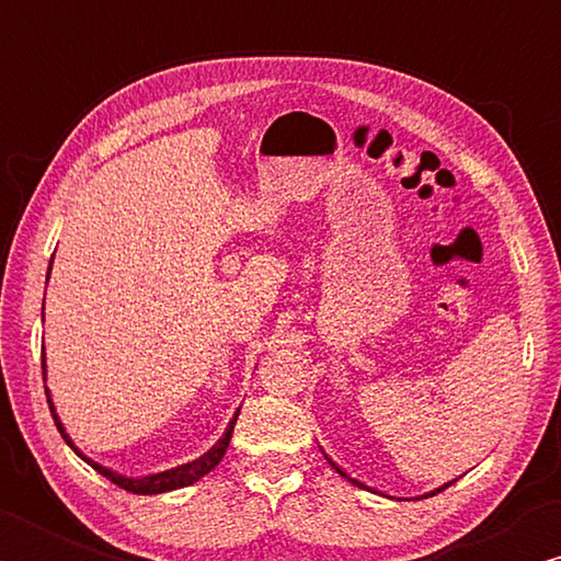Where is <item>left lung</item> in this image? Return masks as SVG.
I'll return each instance as SVG.
<instances>
[{
    "label": "left lung",
    "instance_id": "obj_1",
    "mask_svg": "<svg viewBox=\"0 0 561 561\" xmlns=\"http://www.w3.org/2000/svg\"><path fill=\"white\" fill-rule=\"evenodd\" d=\"M325 458H329V456H325ZM329 463H331V466H333V468H335V471H339V473H341V476H343V478H348V476H345V471H341V468H339V466H335V463H333V461H331V458H329ZM348 481H351V483H355V485H360V483H358V481H355V478H348ZM451 483H454V481H449V483H444V485H442V488H436V491H432V493H426V495H434V493H442V491H444V488H449V485H451ZM416 501H420V497H416Z\"/></svg>",
    "mask_w": 561,
    "mask_h": 561
}]
</instances>
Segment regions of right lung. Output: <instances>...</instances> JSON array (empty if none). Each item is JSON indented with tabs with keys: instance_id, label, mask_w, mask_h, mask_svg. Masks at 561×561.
Returning a JSON list of instances; mask_svg holds the SVG:
<instances>
[{
	"instance_id": "1",
	"label": "right lung",
	"mask_w": 561,
	"mask_h": 561,
	"mask_svg": "<svg viewBox=\"0 0 561 561\" xmlns=\"http://www.w3.org/2000/svg\"><path fill=\"white\" fill-rule=\"evenodd\" d=\"M50 264H54V257H50ZM50 264H48V272H46V284H48V277H50ZM41 319H44V311H41ZM41 368H44V380H46V353H41ZM46 400H48L50 414H54V422H56V426H58V432H60V436H64V442L70 446V449H73L80 458H83V461H85L88 466H93L100 476H105L107 481H112V483L119 485V488H125V491H129V493H137V495L169 493V491H176V488H186V485H191V483L201 481L203 476H208V473L213 471V468H216V466L222 461V456H226L228 444H230V436H232V430H236V422H238V414H240V410H238L236 416H232V420H230L226 434H222L220 439H218L216 444H213L206 454H203L201 458H196V461L181 463V466L169 468V471H161V473H149V476H122V473H117V471H112V468L93 461V458H88L83 451L78 449V446L73 444V439H70V436H68L64 422H60V416L56 414V407H54V400H50L48 387H46Z\"/></svg>"
}]
</instances>
